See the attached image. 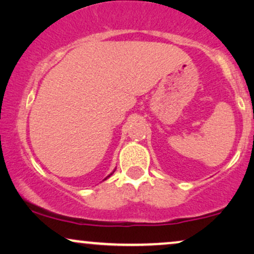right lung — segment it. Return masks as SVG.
I'll list each match as a JSON object with an SVG mask.
<instances>
[{
    "mask_svg": "<svg viewBox=\"0 0 254 254\" xmlns=\"http://www.w3.org/2000/svg\"><path fill=\"white\" fill-rule=\"evenodd\" d=\"M108 177H109V175H108ZM108 177H107V178H108ZM107 178H106V179H107Z\"/></svg>",
    "mask_w": 254,
    "mask_h": 254,
    "instance_id": "obj_1",
    "label": "right lung"
}]
</instances>
